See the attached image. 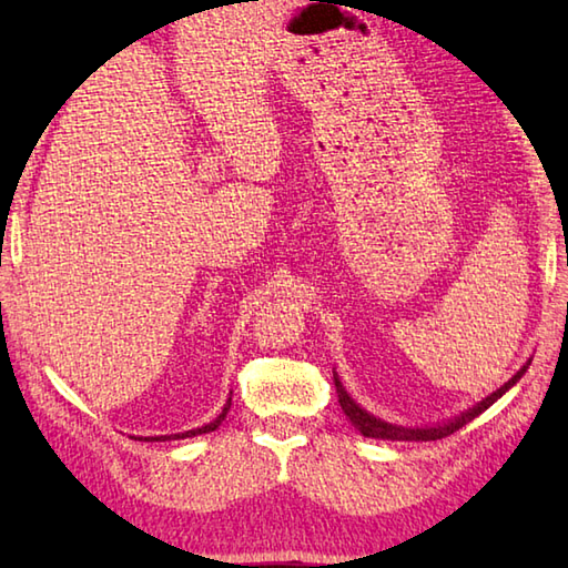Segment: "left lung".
Wrapping results in <instances>:
<instances>
[{
    "instance_id": "8db88e82",
    "label": "left lung",
    "mask_w": 568,
    "mask_h": 568,
    "mask_svg": "<svg viewBox=\"0 0 568 568\" xmlns=\"http://www.w3.org/2000/svg\"><path fill=\"white\" fill-rule=\"evenodd\" d=\"M529 368V361L527 364L515 373V376L505 383V385H500V388L496 390V393H490L486 400H480V403H476L474 407H468L466 413H462L458 417H454V419H449V422H444V425H437V427H400V425H390V422H385V419H381V417H373L371 413H366L364 407L361 405H356L354 400H352V395L346 393V388L342 385V381H339V376H336V371H334V385H336V395H339V405H342V409H344V415L352 419V425L364 434V437H371V439H390V442H434V439H444V437H449V434H454L456 429H462L464 425H468L470 419H476L480 413H484V409H488L493 403L498 400V397H503L505 393H508L513 385L520 381L523 376H525V371Z\"/></svg>"
}]
</instances>
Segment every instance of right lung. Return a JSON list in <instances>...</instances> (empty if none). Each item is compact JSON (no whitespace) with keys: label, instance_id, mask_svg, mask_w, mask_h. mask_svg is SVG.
I'll return each mask as SVG.
<instances>
[{"label":"right lung","instance_id":"1","mask_svg":"<svg viewBox=\"0 0 568 568\" xmlns=\"http://www.w3.org/2000/svg\"><path fill=\"white\" fill-rule=\"evenodd\" d=\"M229 407H232V397H229L226 400V405H224V409L220 413V417H214L210 425H204V427H197V429H190V432H180V434H171V437H143L146 442H165V439H185V437H197V434H207V432H214L216 427L222 425V419L226 417V413H229ZM141 439V437H139Z\"/></svg>","mask_w":568,"mask_h":568}]
</instances>
